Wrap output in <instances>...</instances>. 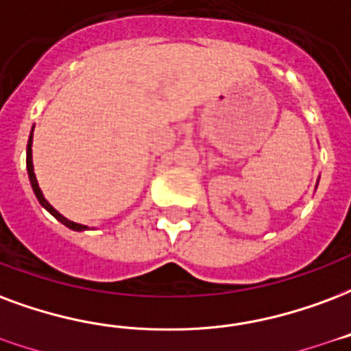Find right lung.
<instances>
[{
    "label": "right lung",
    "mask_w": 351,
    "mask_h": 351,
    "mask_svg": "<svg viewBox=\"0 0 351 351\" xmlns=\"http://www.w3.org/2000/svg\"><path fill=\"white\" fill-rule=\"evenodd\" d=\"M31 143H33V134L29 136V141H27V175H29V180H31V186H33V191H35V195H37L38 202L43 204L44 208L48 210L56 219H59V221L63 223V225H66L69 228H72V230H83V225H80V223H74L70 221V219H66L64 215H61L59 212H57L53 206H51L50 202L46 201L43 195V191H40V188H38V182H37V176H35V173H33V158H31Z\"/></svg>",
    "instance_id": "obj_1"
}]
</instances>
